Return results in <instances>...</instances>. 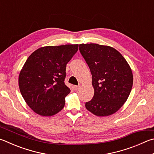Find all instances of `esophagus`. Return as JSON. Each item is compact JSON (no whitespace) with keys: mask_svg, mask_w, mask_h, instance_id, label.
Wrapping results in <instances>:
<instances>
[{"mask_svg":"<svg viewBox=\"0 0 154 154\" xmlns=\"http://www.w3.org/2000/svg\"><path fill=\"white\" fill-rule=\"evenodd\" d=\"M79 88H80V86H79V85H75V86L73 87V88H74V89H75V91H77V89H79Z\"/></svg>","mask_w":154,"mask_h":154,"instance_id":"esophagus-1","label":"esophagus"}]
</instances>
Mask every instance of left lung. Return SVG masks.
<instances>
[{"label":"left lung","instance_id":"8db88e82","mask_svg":"<svg viewBox=\"0 0 154 154\" xmlns=\"http://www.w3.org/2000/svg\"><path fill=\"white\" fill-rule=\"evenodd\" d=\"M79 51L90 69L94 95L85 108L97 116L111 115L127 101L133 83V72L116 49L97 44H79Z\"/></svg>","mask_w":154,"mask_h":154}]
</instances>
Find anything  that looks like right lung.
Masks as SVG:
<instances>
[{
	"instance_id": "obj_1",
	"label": "right lung",
	"mask_w": 154,
	"mask_h": 154,
	"mask_svg": "<svg viewBox=\"0 0 154 154\" xmlns=\"http://www.w3.org/2000/svg\"><path fill=\"white\" fill-rule=\"evenodd\" d=\"M78 44L41 47L27 58L19 75L21 94L39 115L50 116L64 108L70 89L65 84L66 66Z\"/></svg>"
}]
</instances>
